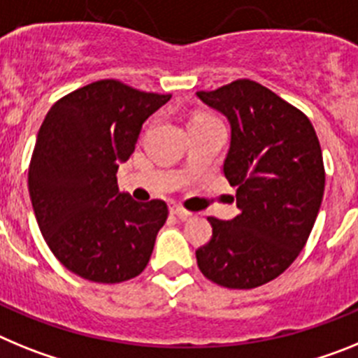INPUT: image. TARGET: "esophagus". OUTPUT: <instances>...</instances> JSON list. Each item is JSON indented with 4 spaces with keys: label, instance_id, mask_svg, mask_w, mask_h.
I'll return each instance as SVG.
<instances>
[{
    "label": "esophagus",
    "instance_id": "esophagus-1",
    "mask_svg": "<svg viewBox=\"0 0 358 358\" xmlns=\"http://www.w3.org/2000/svg\"><path fill=\"white\" fill-rule=\"evenodd\" d=\"M170 213L176 215V217H179L181 220H186V218L192 217V213H189L188 210H185V208L179 206V204H176V202H173V204H170Z\"/></svg>",
    "mask_w": 358,
    "mask_h": 358
}]
</instances>
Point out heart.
I'll list each match as a JSON object with an SVG mask.
<instances>
[{
    "label": "heart",
    "mask_w": 358,
    "mask_h": 358,
    "mask_svg": "<svg viewBox=\"0 0 358 358\" xmlns=\"http://www.w3.org/2000/svg\"><path fill=\"white\" fill-rule=\"evenodd\" d=\"M201 116H202V115H201ZM195 118H199V116H195Z\"/></svg>",
    "instance_id": "1"
}]
</instances>
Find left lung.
<instances>
[{"label":"left lung","mask_w":358,"mask_h":358,"mask_svg":"<svg viewBox=\"0 0 358 358\" xmlns=\"http://www.w3.org/2000/svg\"><path fill=\"white\" fill-rule=\"evenodd\" d=\"M197 96L231 125L224 176L236 186L233 220L210 217L195 251L201 273L227 289H255L289 268L305 248L324 194L317 134L301 110L258 82L235 80Z\"/></svg>","instance_id":"8db88e82"}]
</instances>
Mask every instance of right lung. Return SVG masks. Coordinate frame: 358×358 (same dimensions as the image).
Wrapping results in <instances>:
<instances>
[{"instance_id":"add662e5","label":"right lung","mask_w":358,"mask_h":358,"mask_svg":"<svg viewBox=\"0 0 358 358\" xmlns=\"http://www.w3.org/2000/svg\"><path fill=\"white\" fill-rule=\"evenodd\" d=\"M172 94L98 80L62 96L44 118L28 192L55 258L94 283H122L143 273L166 202H136L118 189L120 163L131 157L141 125Z\"/></svg>"}]
</instances>
